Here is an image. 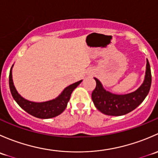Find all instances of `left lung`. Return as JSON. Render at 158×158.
Masks as SVG:
<instances>
[{
	"label": "left lung",
	"mask_w": 158,
	"mask_h": 158,
	"mask_svg": "<svg viewBox=\"0 0 158 158\" xmlns=\"http://www.w3.org/2000/svg\"><path fill=\"white\" fill-rule=\"evenodd\" d=\"M94 79L96 82V86L92 93V99L96 109L107 115H124L136 109L148 95L151 85V67L147 60L143 83L135 92L125 95L111 93L104 89L98 79Z\"/></svg>",
	"instance_id": "8db88e82"
}]
</instances>
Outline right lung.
Returning a JSON list of instances; mask_svg holds the SVG:
<instances>
[{
	"label": "right lung",
	"mask_w": 158,
	"mask_h": 158,
	"mask_svg": "<svg viewBox=\"0 0 158 158\" xmlns=\"http://www.w3.org/2000/svg\"><path fill=\"white\" fill-rule=\"evenodd\" d=\"M13 66H14V65L11 67L10 75H9V85H10L11 95H12L13 98L15 100L16 102L25 111H27L34 117L38 118H54L61 114L67 106L72 92L82 81H78V82L65 88L63 92L60 93V95L54 99L43 102H31L27 99H25L17 91L14 85V82H13Z\"/></svg>",
	"instance_id": "obj_1"
}]
</instances>
